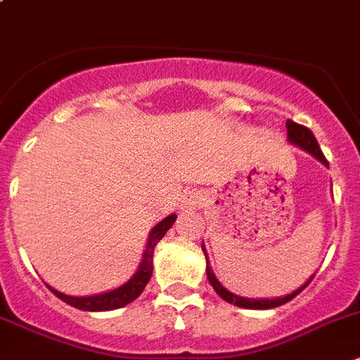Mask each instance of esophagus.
Masks as SVG:
<instances>
[{
    "label": "esophagus",
    "instance_id": "obj_1",
    "mask_svg": "<svg viewBox=\"0 0 360 360\" xmlns=\"http://www.w3.org/2000/svg\"><path fill=\"white\" fill-rule=\"evenodd\" d=\"M195 206H199V197L195 195L188 197L186 202H184V207H195Z\"/></svg>",
    "mask_w": 360,
    "mask_h": 360
}]
</instances>
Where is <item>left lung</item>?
I'll use <instances>...</instances> for the list:
<instances>
[{"label": "left lung", "instance_id": "1", "mask_svg": "<svg viewBox=\"0 0 360 360\" xmlns=\"http://www.w3.org/2000/svg\"><path fill=\"white\" fill-rule=\"evenodd\" d=\"M286 127H288V142H290L291 146L300 147L302 150L309 153L312 158H316L320 163H323L325 167H328V161L325 160L323 153H321L320 146H318L316 139H314V134H312V131L309 129V127L300 126V124L293 122V120H286ZM202 252H204V256H206V274H207V278H210V282H211V286H213V290L217 291V293L220 295V297L224 298L226 302H229V304L238 305V307H243V309H274V307H278V305L288 304V302L293 300V298L297 297L300 291H304L305 288L309 286V282L312 281V277H314V274H312L311 277H309L307 281H305L304 284L298 288V290H295L293 293L286 295V297H275V298L240 297V295H234L233 291H229L227 288L221 286L220 281L217 278V275H214L213 270H211L210 259H207V252H206V247H204V243H202Z\"/></svg>", "mask_w": 360, "mask_h": 360}]
</instances>
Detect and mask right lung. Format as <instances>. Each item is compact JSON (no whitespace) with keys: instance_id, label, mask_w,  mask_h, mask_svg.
Wrapping results in <instances>:
<instances>
[{"instance_id":"add662e5","label":"right lung","mask_w":360,"mask_h":360,"mask_svg":"<svg viewBox=\"0 0 360 360\" xmlns=\"http://www.w3.org/2000/svg\"><path fill=\"white\" fill-rule=\"evenodd\" d=\"M177 214L172 213L169 214L167 218L156 224V226L150 229L149 238H147V243H146V250H143V256H142V263L139 264L136 271L133 274V277L129 278L127 282H124L122 286L115 288L112 291H104V293L99 295H90V297H70V295L62 293V291L55 290L51 288L49 284L46 286L51 290L53 295L63 300L65 304L72 305L76 309H82V311H113V309H120L124 305L131 304L133 300L142 295V291L146 290L147 282H149L150 275H153V256H154V248L156 245L160 243L161 238L167 234V231L174 226V221H176Z\"/></svg>"}]
</instances>
